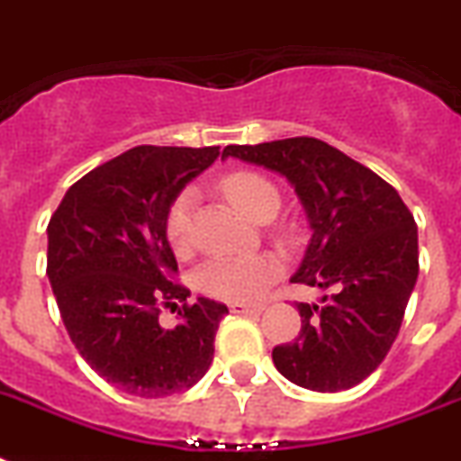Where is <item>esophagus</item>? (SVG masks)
<instances>
[{"instance_id": "1", "label": "esophagus", "mask_w": 461, "mask_h": 461, "mask_svg": "<svg viewBox=\"0 0 461 461\" xmlns=\"http://www.w3.org/2000/svg\"><path fill=\"white\" fill-rule=\"evenodd\" d=\"M230 310L237 315H258V312H263L265 305H260V303H231Z\"/></svg>"}]
</instances>
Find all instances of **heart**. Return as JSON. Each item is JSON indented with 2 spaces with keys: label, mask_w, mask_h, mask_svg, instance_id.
Returning <instances> with one entry per match:
<instances>
[{
  "label": "heart",
  "mask_w": 461,
  "mask_h": 461,
  "mask_svg": "<svg viewBox=\"0 0 461 461\" xmlns=\"http://www.w3.org/2000/svg\"><path fill=\"white\" fill-rule=\"evenodd\" d=\"M220 189L243 215L258 222L275 218V212L282 205L279 189L258 172H231L220 182ZM192 192H182L172 198L166 212V239L179 256H185L192 249ZM282 239L289 241V231H284ZM279 275H282L279 260L269 253H258V256L241 258H212L198 269L196 282L198 289L218 301L246 303L260 298L269 284L279 279Z\"/></svg>",
  "instance_id": "heart-1"
}]
</instances>
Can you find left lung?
<instances>
[{
	"mask_svg": "<svg viewBox=\"0 0 461 461\" xmlns=\"http://www.w3.org/2000/svg\"><path fill=\"white\" fill-rule=\"evenodd\" d=\"M222 156L282 172L312 227L294 284L331 291L324 305L298 303L301 331L272 350L303 388L348 391L391 350L419 275L417 222L376 172L315 137L227 146Z\"/></svg>",
	"mask_w": 461,
	"mask_h": 461,
	"instance_id": "1",
	"label": "left lung"
}]
</instances>
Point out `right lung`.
Instances as JSON below:
<instances>
[{"label":"right lung","mask_w":461,"mask_h":461,"mask_svg":"<svg viewBox=\"0 0 461 461\" xmlns=\"http://www.w3.org/2000/svg\"><path fill=\"white\" fill-rule=\"evenodd\" d=\"M220 146H134L70 186L49 220L47 275L70 340L108 384L140 398L192 388L212 362L227 305L186 303L166 239L172 198ZM163 307L178 324L163 328Z\"/></svg>","instance_id":"1"}]
</instances>
